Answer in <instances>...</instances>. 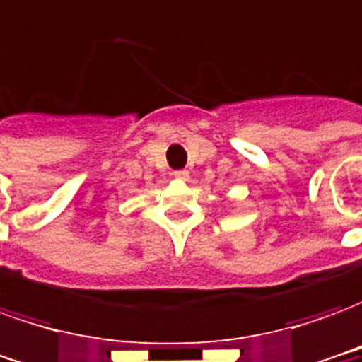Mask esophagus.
<instances>
[{"mask_svg":"<svg viewBox=\"0 0 362 362\" xmlns=\"http://www.w3.org/2000/svg\"><path fill=\"white\" fill-rule=\"evenodd\" d=\"M173 175H175L177 179H187V177H189V171H187V169H179Z\"/></svg>","mask_w":362,"mask_h":362,"instance_id":"obj_1","label":"esophagus"}]
</instances>
